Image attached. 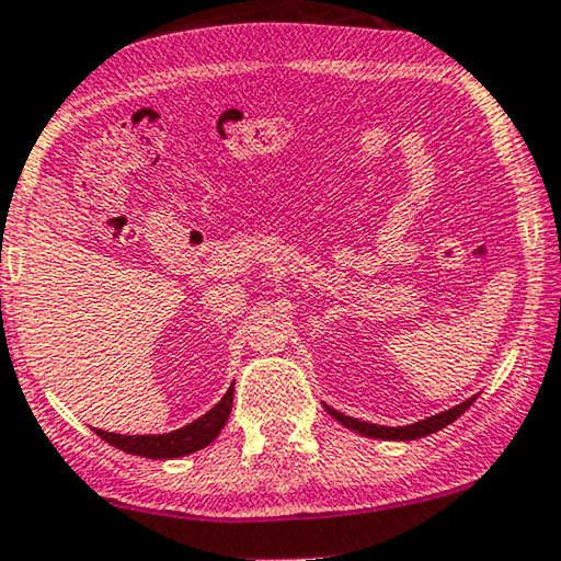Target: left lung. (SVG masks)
I'll return each instance as SVG.
<instances>
[{"label":"left lung","mask_w":561,"mask_h":561,"mask_svg":"<svg viewBox=\"0 0 561 561\" xmlns=\"http://www.w3.org/2000/svg\"><path fill=\"white\" fill-rule=\"evenodd\" d=\"M473 401H477V396H473V399H469V401L459 403V407L449 409V411L436 413V416H428L424 421H416V424H411V426H376V424H368V421H358L353 416H346V413L335 411L331 407H325V411H329L335 421H341L343 426L358 431V434H364V436L386 438V442H413V438H424L428 434H436V431H442L444 426L454 424V421L459 419Z\"/></svg>","instance_id":"obj_1"}]
</instances>
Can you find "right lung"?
I'll list each match as a JSON object with an SVG mask.
<instances>
[{
    "mask_svg": "<svg viewBox=\"0 0 561 561\" xmlns=\"http://www.w3.org/2000/svg\"><path fill=\"white\" fill-rule=\"evenodd\" d=\"M232 409V389L215 403V407L205 413V416L195 419L193 424H187L183 428L172 431V434H160V436H125V434H107V431H98V436L105 438L110 446L125 451V454H135V456H145V459H178V456H187L193 451H201L208 446L215 436L220 434V428L226 426V421L230 416Z\"/></svg>",
    "mask_w": 561,
    "mask_h": 561,
    "instance_id": "obj_1",
    "label": "right lung"
}]
</instances>
